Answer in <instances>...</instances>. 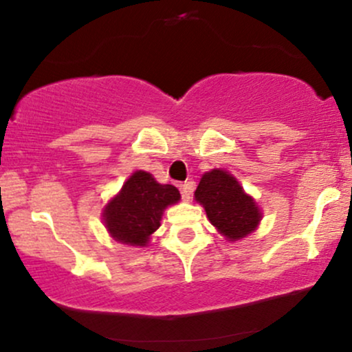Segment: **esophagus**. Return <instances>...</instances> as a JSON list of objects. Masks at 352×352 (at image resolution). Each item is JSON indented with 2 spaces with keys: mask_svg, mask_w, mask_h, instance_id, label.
Returning a JSON list of instances; mask_svg holds the SVG:
<instances>
[{
  "mask_svg": "<svg viewBox=\"0 0 352 352\" xmlns=\"http://www.w3.org/2000/svg\"><path fill=\"white\" fill-rule=\"evenodd\" d=\"M192 190H193L192 182H185V184H182V185H180L182 200H184V201H190V199H192Z\"/></svg>",
  "mask_w": 352,
  "mask_h": 352,
  "instance_id": "esophagus-1",
  "label": "esophagus"
}]
</instances>
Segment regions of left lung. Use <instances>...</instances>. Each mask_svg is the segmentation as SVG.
I'll use <instances>...</instances> for the list:
<instances>
[{"mask_svg":"<svg viewBox=\"0 0 352 352\" xmlns=\"http://www.w3.org/2000/svg\"><path fill=\"white\" fill-rule=\"evenodd\" d=\"M195 200L207 212L210 223L228 241L248 236L260 225L263 213L235 177L221 168L204 173Z\"/></svg>","mask_w":352,"mask_h":352,"instance_id":"obj_1","label":"left lung"}]
</instances>
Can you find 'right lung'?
Here are the masks:
<instances>
[{"mask_svg":"<svg viewBox=\"0 0 352 352\" xmlns=\"http://www.w3.org/2000/svg\"><path fill=\"white\" fill-rule=\"evenodd\" d=\"M179 200L180 192L173 185H162L148 172L137 170L106 205L104 225L119 243L147 246L152 233L160 227L164 210Z\"/></svg>","mask_w":352,"mask_h":352,"instance_id":"1","label":"right lung"}]
</instances>
